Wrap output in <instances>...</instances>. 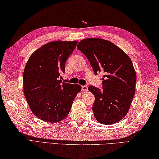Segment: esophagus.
Masks as SVG:
<instances>
[{"label": "esophagus", "instance_id": "obj_1", "mask_svg": "<svg viewBox=\"0 0 159 159\" xmlns=\"http://www.w3.org/2000/svg\"><path fill=\"white\" fill-rule=\"evenodd\" d=\"M81 88H82L83 91H87L88 90V87L87 86V85H83V86L81 87Z\"/></svg>", "mask_w": 159, "mask_h": 159}]
</instances>
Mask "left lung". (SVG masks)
<instances>
[{
    "label": "left lung",
    "mask_w": 159,
    "mask_h": 159,
    "mask_svg": "<svg viewBox=\"0 0 159 159\" xmlns=\"http://www.w3.org/2000/svg\"><path fill=\"white\" fill-rule=\"evenodd\" d=\"M77 48L90 62L95 75L103 73V89L90 86L95 96L92 110L99 123H117L127 114L136 91V74L129 57L108 40L87 38Z\"/></svg>",
    "instance_id": "8db88e82"
}]
</instances>
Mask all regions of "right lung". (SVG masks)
Instances as JSON below:
<instances>
[{
	"instance_id": "add662e5",
	"label": "right lung",
	"mask_w": 159,
	"mask_h": 159,
	"mask_svg": "<svg viewBox=\"0 0 159 159\" xmlns=\"http://www.w3.org/2000/svg\"><path fill=\"white\" fill-rule=\"evenodd\" d=\"M76 41L49 42L31 55L23 72V92L30 108L39 119L50 123L63 120L70 111L79 84L62 83L66 60Z\"/></svg>"
}]
</instances>
